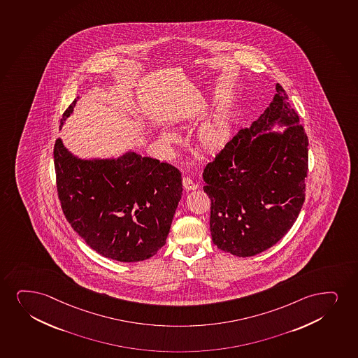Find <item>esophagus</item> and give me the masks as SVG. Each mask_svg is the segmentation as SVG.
Instances as JSON below:
<instances>
[{"mask_svg":"<svg viewBox=\"0 0 358 358\" xmlns=\"http://www.w3.org/2000/svg\"><path fill=\"white\" fill-rule=\"evenodd\" d=\"M182 183H183L185 189L187 190H194L198 188V185H196V183H195L190 177H183V181H182Z\"/></svg>","mask_w":358,"mask_h":358,"instance_id":"1","label":"esophagus"}]
</instances>
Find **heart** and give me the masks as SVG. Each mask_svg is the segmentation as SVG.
<instances>
[{"label":"heart","mask_w":358,"mask_h":358,"mask_svg":"<svg viewBox=\"0 0 358 358\" xmlns=\"http://www.w3.org/2000/svg\"><path fill=\"white\" fill-rule=\"evenodd\" d=\"M231 135V123L229 117L224 113L213 115L205 122L196 133V146L203 155H217L229 142ZM176 134L171 131L162 133V141L166 145L176 142Z\"/></svg>","instance_id":"b5f03b06"}]
</instances>
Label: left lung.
Returning a JSON list of instances; mask_svg holds the SVG:
<instances>
[{"label":"left lung","mask_w":358,"mask_h":358,"mask_svg":"<svg viewBox=\"0 0 358 358\" xmlns=\"http://www.w3.org/2000/svg\"><path fill=\"white\" fill-rule=\"evenodd\" d=\"M276 123L287 129L271 132ZM308 146L299 115L278 83L263 115L241 129L203 170L217 248L251 257L286 235L304 203Z\"/></svg>","instance_id":"1"}]
</instances>
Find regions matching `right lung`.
<instances>
[{
  "label": "right lung",
  "mask_w": 358,
  "mask_h": 358,
  "mask_svg": "<svg viewBox=\"0 0 358 358\" xmlns=\"http://www.w3.org/2000/svg\"><path fill=\"white\" fill-rule=\"evenodd\" d=\"M77 100L64 112L60 128ZM54 166L64 215L99 255L134 263L165 245L182 196L175 166L135 152L117 159H80L62 138L54 145Z\"/></svg>",
  "instance_id": "right-lung-1"
}]
</instances>
